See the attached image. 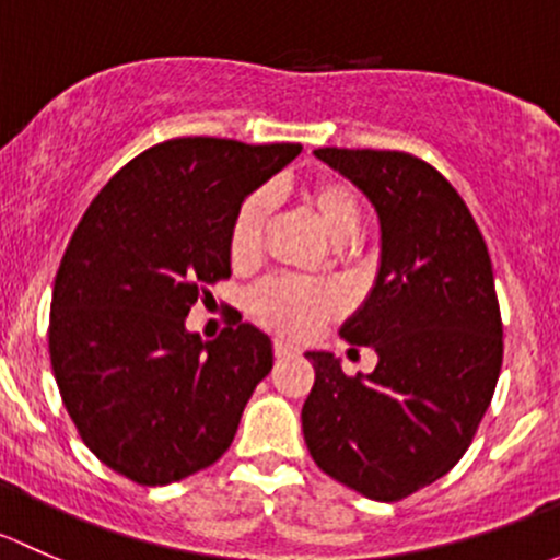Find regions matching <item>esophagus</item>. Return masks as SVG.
<instances>
[{
	"label": "esophagus",
	"mask_w": 560,
	"mask_h": 560,
	"mask_svg": "<svg viewBox=\"0 0 560 560\" xmlns=\"http://www.w3.org/2000/svg\"><path fill=\"white\" fill-rule=\"evenodd\" d=\"M299 350L293 348V345H288V342H275V355H278V359H291V355H296Z\"/></svg>",
	"instance_id": "esophagus-1"
}]
</instances>
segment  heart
<instances>
[{
	"instance_id": "heart-1",
	"label": "heart",
	"mask_w": 560,
	"mask_h": 560,
	"mask_svg": "<svg viewBox=\"0 0 560 560\" xmlns=\"http://www.w3.org/2000/svg\"><path fill=\"white\" fill-rule=\"evenodd\" d=\"M302 207L315 218L320 232L334 245L353 240L361 223V199L353 186L339 177H320L302 188ZM269 194L256 191L247 196L234 212L229 229V253L237 264L256 261L264 245L269 223ZM250 313L272 331L285 337H313L334 315L342 313V296L328 282H310L296 278H275L253 288Z\"/></svg>"
}]
</instances>
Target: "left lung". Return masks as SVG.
I'll return each instance as SVG.
<instances>
[{"label":"left lung","instance_id":"1","mask_svg":"<svg viewBox=\"0 0 560 560\" xmlns=\"http://www.w3.org/2000/svg\"><path fill=\"white\" fill-rule=\"evenodd\" d=\"M380 218V269L350 345L377 353L348 377L307 353L315 385L302 431L315 464L374 501H399L453 469L471 445L501 372V313L486 240L458 191L401 151L318 148Z\"/></svg>","mask_w":560,"mask_h":560}]
</instances>
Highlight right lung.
<instances>
[{
  "mask_svg": "<svg viewBox=\"0 0 560 560\" xmlns=\"http://www.w3.org/2000/svg\"><path fill=\"white\" fill-rule=\"evenodd\" d=\"M302 153L177 137L96 194L69 240L50 302V364L89 451L137 486H170L232 445L272 339L232 323L205 342L186 315L232 278L229 229L245 196Z\"/></svg>",
  "mask_w": 560,
  "mask_h": 560,
  "instance_id": "right-lung-1",
  "label": "right lung"
}]
</instances>
